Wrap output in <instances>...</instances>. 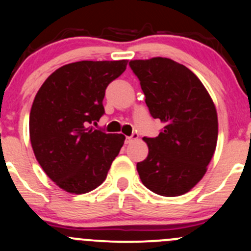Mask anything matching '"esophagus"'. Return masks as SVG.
<instances>
[{"instance_id":"1","label":"esophagus","mask_w":251,"mask_h":251,"mask_svg":"<svg viewBox=\"0 0 251 251\" xmlns=\"http://www.w3.org/2000/svg\"><path fill=\"white\" fill-rule=\"evenodd\" d=\"M137 138H138L137 133H132V136H127V137L125 138V143H126V144H130L131 142L135 141V140H137Z\"/></svg>"}]
</instances>
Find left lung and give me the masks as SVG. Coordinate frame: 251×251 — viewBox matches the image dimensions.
Wrapping results in <instances>:
<instances>
[{"label":"left lung","mask_w":251,"mask_h":251,"mask_svg":"<svg viewBox=\"0 0 251 251\" xmlns=\"http://www.w3.org/2000/svg\"><path fill=\"white\" fill-rule=\"evenodd\" d=\"M130 67L151 115L165 125L158 137L143 138L149 151L137 163L142 183L159 196H182L203 178L215 153L216 108L197 75L173 59H136Z\"/></svg>","instance_id":"left-lung-1"}]
</instances>
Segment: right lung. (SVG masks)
Returning <instances> with one entry per match:
<instances>
[{
  "mask_svg": "<svg viewBox=\"0 0 251 251\" xmlns=\"http://www.w3.org/2000/svg\"><path fill=\"white\" fill-rule=\"evenodd\" d=\"M127 60H82L63 65L35 96L29 132L42 170L68 193L93 191L107 178L125 136L95 130L104 114L105 88Z\"/></svg>",
  "mask_w": 251,
  "mask_h": 251,
  "instance_id": "add662e5",
  "label": "right lung"
}]
</instances>
